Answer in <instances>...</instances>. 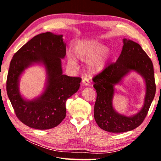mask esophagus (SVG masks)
<instances>
[{
  "label": "esophagus",
  "instance_id": "obj_1",
  "mask_svg": "<svg viewBox=\"0 0 161 161\" xmlns=\"http://www.w3.org/2000/svg\"><path fill=\"white\" fill-rule=\"evenodd\" d=\"M81 82H82V84L84 86H89V80H87V79H86V78L83 79Z\"/></svg>",
  "mask_w": 161,
  "mask_h": 161
}]
</instances>
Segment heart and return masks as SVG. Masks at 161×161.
<instances>
[{
    "mask_svg": "<svg viewBox=\"0 0 161 161\" xmlns=\"http://www.w3.org/2000/svg\"><path fill=\"white\" fill-rule=\"evenodd\" d=\"M72 53L76 58L86 62L87 72L95 75L100 74L106 69L111 58V50L99 40H86L76 43L72 48ZM67 62L73 67H78L77 62L72 57L68 58Z\"/></svg>",
    "mask_w": 161,
    "mask_h": 161,
    "instance_id": "1",
    "label": "heart"
}]
</instances>
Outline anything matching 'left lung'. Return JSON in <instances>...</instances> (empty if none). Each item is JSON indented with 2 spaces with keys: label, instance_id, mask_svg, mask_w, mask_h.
<instances>
[{
  "label": "left lung",
  "instance_id": "1",
  "mask_svg": "<svg viewBox=\"0 0 161 161\" xmlns=\"http://www.w3.org/2000/svg\"><path fill=\"white\" fill-rule=\"evenodd\" d=\"M123 47L115 63L94 77L97 92L94 119L101 129L111 133H123L136 129L142 124L156 94L154 71L152 61L141 45L124 38ZM135 71L144 79L146 94L144 105L138 112L126 116L116 112L113 106L115 86L119 85L130 72Z\"/></svg>",
  "mask_w": 161,
  "mask_h": 161
}]
</instances>
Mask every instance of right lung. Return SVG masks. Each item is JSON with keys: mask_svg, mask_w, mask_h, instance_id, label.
I'll return each mask as SVG.
<instances>
[{"mask_svg": "<svg viewBox=\"0 0 161 161\" xmlns=\"http://www.w3.org/2000/svg\"><path fill=\"white\" fill-rule=\"evenodd\" d=\"M63 35L47 32L32 37L13 57L6 81V90L16 116L32 129L45 130L55 127L66 116L65 103L78 91L80 77L63 75L62 59L66 54ZM35 64L45 68L46 80L42 94L32 100L21 96V75Z\"/></svg>", "mask_w": 161, "mask_h": 161, "instance_id": "obj_1", "label": "right lung"}]
</instances>
